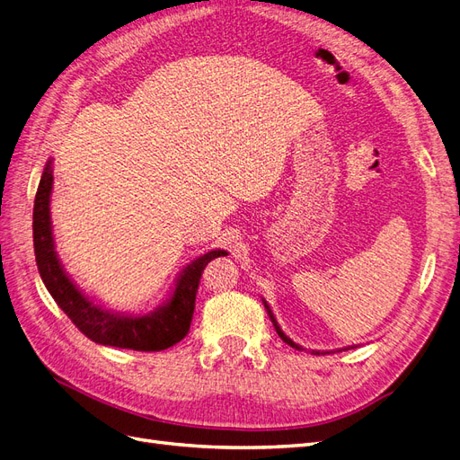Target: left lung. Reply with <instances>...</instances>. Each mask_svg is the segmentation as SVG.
I'll list each match as a JSON object with an SVG mask.
<instances>
[{"mask_svg": "<svg viewBox=\"0 0 460 460\" xmlns=\"http://www.w3.org/2000/svg\"><path fill=\"white\" fill-rule=\"evenodd\" d=\"M264 309H267V313H269V316H270V320H272V324H274V328H276V332H278V336H280L288 345H291V347H296V349H299V351H303L301 349V347L297 345V343H294V341H291L288 336H286V333L282 332V328L280 326H278V323H276V318H274V314H272V311H270V307H269V305H267V301H264ZM313 355H320L318 351H313Z\"/></svg>", "mask_w": 460, "mask_h": 460, "instance_id": "8db88e82", "label": "left lung"}]
</instances>
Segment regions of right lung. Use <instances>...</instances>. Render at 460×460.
<instances>
[{"instance_id":"right-lung-1","label":"right lung","mask_w":460,"mask_h":460,"mask_svg":"<svg viewBox=\"0 0 460 460\" xmlns=\"http://www.w3.org/2000/svg\"><path fill=\"white\" fill-rule=\"evenodd\" d=\"M51 188L53 171L51 161H48L34 199V253L41 280H44L55 303L73 320V324L92 341L120 347V349L163 351L184 340L190 332L199 278L205 267L213 259L228 253L222 249H215V252H208L188 264L178 278L172 297L151 314H113L102 309L100 305H93V301L82 294L61 267L51 235Z\"/></svg>"}]
</instances>
